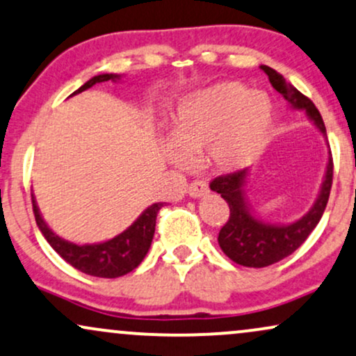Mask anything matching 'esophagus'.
<instances>
[{"label": "esophagus", "mask_w": 356, "mask_h": 356, "mask_svg": "<svg viewBox=\"0 0 356 356\" xmlns=\"http://www.w3.org/2000/svg\"><path fill=\"white\" fill-rule=\"evenodd\" d=\"M188 193H190V196H193V198H203V196L210 193V188L202 179H195L188 186Z\"/></svg>", "instance_id": "obj_1"}]
</instances>
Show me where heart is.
I'll return each mask as SVG.
<instances>
[{
	"label": "heart",
	"instance_id": "1",
	"mask_svg": "<svg viewBox=\"0 0 356 356\" xmlns=\"http://www.w3.org/2000/svg\"><path fill=\"white\" fill-rule=\"evenodd\" d=\"M273 106L261 91H248L236 81H220L178 103L170 136L176 149L171 160L204 152L213 168L236 171L257 160L266 143Z\"/></svg>",
	"mask_w": 356,
	"mask_h": 356
}]
</instances>
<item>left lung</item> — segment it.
Wrapping results in <instances>:
<instances>
[{
	"label": "left lung",
	"mask_w": 356,
	"mask_h": 356,
	"mask_svg": "<svg viewBox=\"0 0 356 356\" xmlns=\"http://www.w3.org/2000/svg\"><path fill=\"white\" fill-rule=\"evenodd\" d=\"M261 70L268 74L271 86L286 99V103L295 110H303L307 113L312 123L321 131V135L327 136V128H325L320 111L316 110L312 99L300 93L278 71L270 66H261ZM246 177H248V170H240L215 178L210 183L211 190L220 193L229 207V218L225 227L220 229L218 243L229 260L238 265L263 268V266L273 265V263L290 257L295 250H298L305 243L308 235L318 225L325 208H327L330 190H332V153L328 156L327 171H325V178L316 202L302 218L286 225L266 223L260 216H257L250 204L248 196H246Z\"/></svg>",
	"instance_id": "obj_1"
}]
</instances>
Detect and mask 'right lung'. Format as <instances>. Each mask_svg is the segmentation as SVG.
Segmentation results:
<instances>
[{"mask_svg": "<svg viewBox=\"0 0 356 356\" xmlns=\"http://www.w3.org/2000/svg\"><path fill=\"white\" fill-rule=\"evenodd\" d=\"M120 78V74L111 73L98 74V76H93L90 81H86L83 86H79L73 95L81 93V91L88 90V88L96 85V83L110 81V79L111 81H116V79ZM31 200L33 213H35L38 228L43 233L46 241L51 245L54 252L60 254L66 263H70L73 268L98 278L123 277V275L133 271L141 261H143V258L146 257V253H148L153 241L156 215L163 207V203H154L152 207H148L140 216H138L131 227H128L123 233L111 238V240L93 245H76L71 243V241L63 240L61 236H58L56 233L46 225L43 216H41L35 195H31Z\"/></svg>", "mask_w": 356, "mask_h": 356, "instance_id": "1", "label": "right lung"}]
</instances>
